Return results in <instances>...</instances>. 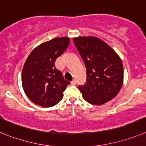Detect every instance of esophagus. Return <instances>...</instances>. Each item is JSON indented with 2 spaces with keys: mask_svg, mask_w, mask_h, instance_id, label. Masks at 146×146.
<instances>
[{
  "mask_svg": "<svg viewBox=\"0 0 146 146\" xmlns=\"http://www.w3.org/2000/svg\"><path fill=\"white\" fill-rule=\"evenodd\" d=\"M71 84H73V85H75V84H76V79H73L71 82Z\"/></svg>",
  "mask_w": 146,
  "mask_h": 146,
  "instance_id": "34e87169",
  "label": "esophagus"
}]
</instances>
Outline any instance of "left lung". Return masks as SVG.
Segmentation results:
<instances>
[{"mask_svg": "<svg viewBox=\"0 0 146 146\" xmlns=\"http://www.w3.org/2000/svg\"><path fill=\"white\" fill-rule=\"evenodd\" d=\"M73 42L87 70V81L78 85L84 99L101 105L117 96L123 82V66L115 50L95 36L77 37Z\"/></svg>", "mask_w": 146, "mask_h": 146, "instance_id": "1", "label": "left lung"}]
</instances>
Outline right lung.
<instances>
[{
    "label": "right lung",
    "instance_id": "add662e5",
    "mask_svg": "<svg viewBox=\"0 0 146 146\" xmlns=\"http://www.w3.org/2000/svg\"><path fill=\"white\" fill-rule=\"evenodd\" d=\"M68 37L54 38L42 43L29 54L22 71V85L33 103L42 107L57 104L70 82L56 68L55 62L65 51Z\"/></svg>",
    "mask_w": 146,
    "mask_h": 146
}]
</instances>
